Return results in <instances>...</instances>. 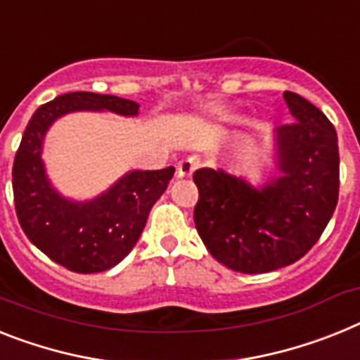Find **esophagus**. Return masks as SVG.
<instances>
[{
    "label": "esophagus",
    "instance_id": "34e87169",
    "mask_svg": "<svg viewBox=\"0 0 360 360\" xmlns=\"http://www.w3.org/2000/svg\"><path fill=\"white\" fill-rule=\"evenodd\" d=\"M200 165V160L196 156H187V158L180 160L176 165V176L178 178H189Z\"/></svg>",
    "mask_w": 360,
    "mask_h": 360
}]
</instances>
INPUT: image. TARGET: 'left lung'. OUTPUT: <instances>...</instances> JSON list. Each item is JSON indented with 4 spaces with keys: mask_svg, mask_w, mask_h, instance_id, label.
Returning <instances> with one entry per match:
<instances>
[{
    "mask_svg": "<svg viewBox=\"0 0 360 360\" xmlns=\"http://www.w3.org/2000/svg\"><path fill=\"white\" fill-rule=\"evenodd\" d=\"M295 124L271 134L276 174L260 182L222 167L193 174L195 226L233 271L266 273L297 262L326 229L339 200V140L322 110L284 92Z\"/></svg>",
    "mask_w": 360,
    "mask_h": 360,
    "instance_id": "left-lung-1",
    "label": "left lung"
}]
</instances>
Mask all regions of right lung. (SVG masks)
<instances>
[{"instance_id": "right-lung-1", "label": "right lung", "mask_w": 360, "mask_h": 360, "mask_svg": "<svg viewBox=\"0 0 360 360\" xmlns=\"http://www.w3.org/2000/svg\"><path fill=\"white\" fill-rule=\"evenodd\" d=\"M70 112L134 118L140 115V103L82 91L61 94L39 107L23 133L12 167L18 220L27 238L63 268L76 273L105 271L136 245L150 207L167 189L174 167L131 169L87 200L65 196L49 176L43 147L49 129Z\"/></svg>"}]
</instances>
